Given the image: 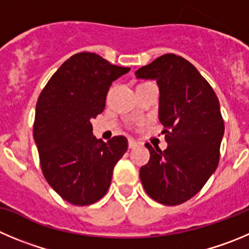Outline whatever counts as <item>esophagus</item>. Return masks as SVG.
Wrapping results in <instances>:
<instances>
[{
    "label": "esophagus",
    "instance_id": "esophagus-1",
    "mask_svg": "<svg viewBox=\"0 0 249 249\" xmlns=\"http://www.w3.org/2000/svg\"><path fill=\"white\" fill-rule=\"evenodd\" d=\"M137 145H138V143H137V142L134 141V139H128V148L129 149L136 148Z\"/></svg>",
    "mask_w": 249,
    "mask_h": 249
}]
</instances>
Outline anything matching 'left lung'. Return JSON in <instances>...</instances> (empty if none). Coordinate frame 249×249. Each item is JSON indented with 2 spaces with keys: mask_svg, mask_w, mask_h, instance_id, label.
I'll list each match as a JSON object with an SVG mask.
<instances>
[{
  "mask_svg": "<svg viewBox=\"0 0 249 249\" xmlns=\"http://www.w3.org/2000/svg\"><path fill=\"white\" fill-rule=\"evenodd\" d=\"M137 78L156 80L164 151L149 143L148 164L139 176L150 198L178 205L203 188L219 164L225 126L219 99L198 70L181 56L166 53L139 68Z\"/></svg>",
  "mask_w": 249,
  "mask_h": 249,
  "instance_id": "8db88e82",
  "label": "left lung"
}]
</instances>
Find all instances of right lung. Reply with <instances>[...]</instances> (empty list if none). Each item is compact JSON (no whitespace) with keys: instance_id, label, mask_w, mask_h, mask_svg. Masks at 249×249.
Returning a JSON list of instances; mask_svg holds the SVG:
<instances>
[{"instance_id":"add662e5","label":"right lung","mask_w":249,"mask_h":249,"mask_svg":"<svg viewBox=\"0 0 249 249\" xmlns=\"http://www.w3.org/2000/svg\"><path fill=\"white\" fill-rule=\"evenodd\" d=\"M129 67L91 52L75 53L50 78L36 103L34 141L47 183L73 205H90L110 187L113 167L127 151L126 137L105 143L91 120L105 108L113 80Z\"/></svg>"}]
</instances>
